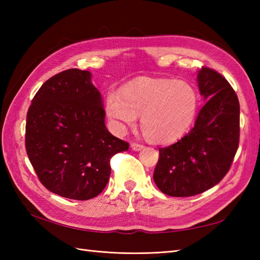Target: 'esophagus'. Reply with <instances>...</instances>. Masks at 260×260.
<instances>
[{"instance_id":"1","label":"esophagus","mask_w":260,"mask_h":260,"mask_svg":"<svg viewBox=\"0 0 260 260\" xmlns=\"http://www.w3.org/2000/svg\"><path fill=\"white\" fill-rule=\"evenodd\" d=\"M131 147H132V150H133V151H141V150H143V148H144V145L140 144V143H132Z\"/></svg>"}]
</instances>
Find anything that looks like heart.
Masks as SVG:
<instances>
[{
  "instance_id": "heart-1",
  "label": "heart",
  "mask_w": 260,
  "mask_h": 260,
  "mask_svg": "<svg viewBox=\"0 0 260 260\" xmlns=\"http://www.w3.org/2000/svg\"><path fill=\"white\" fill-rule=\"evenodd\" d=\"M108 117L118 132L134 127L154 144H169L189 129L198 109V95L185 81L142 78L110 92L105 103Z\"/></svg>"
}]
</instances>
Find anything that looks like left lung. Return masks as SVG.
Masks as SVG:
<instances>
[{
  "mask_svg": "<svg viewBox=\"0 0 260 260\" xmlns=\"http://www.w3.org/2000/svg\"><path fill=\"white\" fill-rule=\"evenodd\" d=\"M199 90L207 103L194 127L174 144L159 147L153 179L171 197H192L218 184L239 146L240 106L237 93L217 71L202 67Z\"/></svg>",
  "mask_w": 260,
  "mask_h": 260,
  "instance_id": "1",
  "label": "left lung"
}]
</instances>
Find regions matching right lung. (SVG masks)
Returning <instances> with one entry per match:
<instances>
[{"label":"right lung","instance_id":"add662e5","mask_svg":"<svg viewBox=\"0 0 260 260\" xmlns=\"http://www.w3.org/2000/svg\"><path fill=\"white\" fill-rule=\"evenodd\" d=\"M89 71L68 69L48 79L26 114L25 150L49 191L73 200L101 193L110 175V158L129 144L105 126L102 95Z\"/></svg>","mask_w":260,"mask_h":260}]
</instances>
